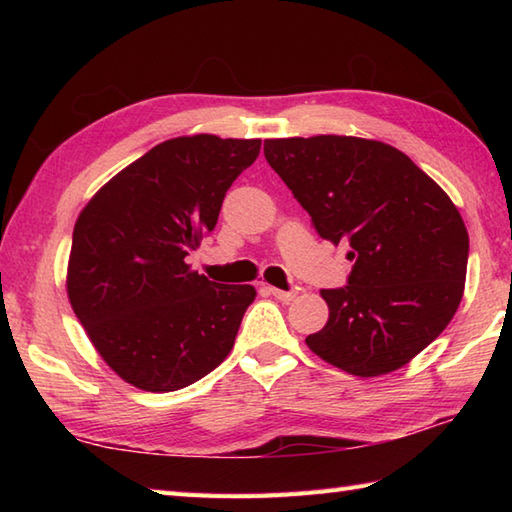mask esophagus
Wrapping results in <instances>:
<instances>
[{"mask_svg": "<svg viewBox=\"0 0 512 512\" xmlns=\"http://www.w3.org/2000/svg\"><path fill=\"white\" fill-rule=\"evenodd\" d=\"M266 292H268V295H273L275 299L286 301V303L297 297L295 290H281V288H275V286H266Z\"/></svg>", "mask_w": 512, "mask_h": 512, "instance_id": "esophagus-1", "label": "esophagus"}]
</instances>
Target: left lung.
<instances>
[{"label": "left lung", "mask_w": 512, "mask_h": 512, "mask_svg": "<svg viewBox=\"0 0 512 512\" xmlns=\"http://www.w3.org/2000/svg\"><path fill=\"white\" fill-rule=\"evenodd\" d=\"M264 156L332 244L350 242L345 288L321 290L330 317L306 343L372 378L436 341L458 310L469 233L458 206L409 156L356 136L273 138Z\"/></svg>", "instance_id": "8db88e82"}]
</instances>
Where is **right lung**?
Segmentation results:
<instances>
[{
	"label": "right lung",
	"mask_w": 512,
	"mask_h": 512,
	"mask_svg": "<svg viewBox=\"0 0 512 512\" xmlns=\"http://www.w3.org/2000/svg\"><path fill=\"white\" fill-rule=\"evenodd\" d=\"M259 138L178 136L105 182L76 217L70 306L94 350L125 383L165 394L231 354L257 292L215 284L184 262L211 233Z\"/></svg>",
	"instance_id": "1"
}]
</instances>
